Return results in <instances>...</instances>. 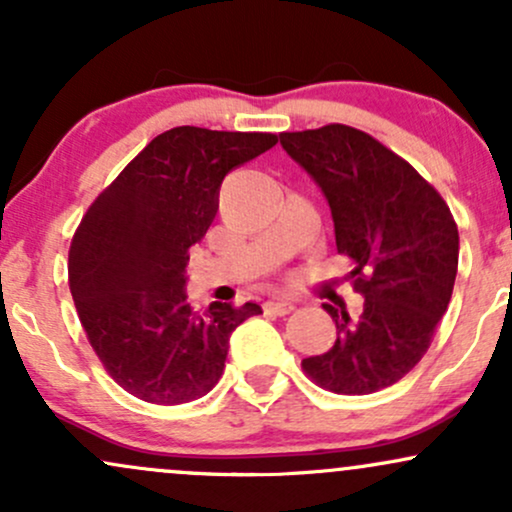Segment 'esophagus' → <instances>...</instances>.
<instances>
[{
  "label": "esophagus",
  "mask_w": 512,
  "mask_h": 512,
  "mask_svg": "<svg viewBox=\"0 0 512 512\" xmlns=\"http://www.w3.org/2000/svg\"><path fill=\"white\" fill-rule=\"evenodd\" d=\"M291 310H293L291 301H279V298H276V301L264 303V313L269 315H289Z\"/></svg>",
  "instance_id": "esophagus-1"
}]
</instances>
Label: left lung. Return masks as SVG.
<instances>
[{
	"label": "left lung",
	"instance_id": "obj_1",
	"mask_svg": "<svg viewBox=\"0 0 512 512\" xmlns=\"http://www.w3.org/2000/svg\"><path fill=\"white\" fill-rule=\"evenodd\" d=\"M281 146L320 185L339 255L354 262L361 315L325 303L337 342L303 358L315 385L370 395L402 380L431 346L455 286L460 236L436 187L378 139L346 125L284 132Z\"/></svg>",
	"mask_w": 512,
	"mask_h": 512
}]
</instances>
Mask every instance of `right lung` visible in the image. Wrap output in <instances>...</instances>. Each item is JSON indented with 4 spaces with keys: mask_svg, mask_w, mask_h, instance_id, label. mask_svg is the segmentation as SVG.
Segmentation results:
<instances>
[{
    "mask_svg": "<svg viewBox=\"0 0 512 512\" xmlns=\"http://www.w3.org/2000/svg\"><path fill=\"white\" fill-rule=\"evenodd\" d=\"M276 144L269 132L173 127L127 163L88 207L69 248V291L103 368L129 395L185 404L219 383L228 339L260 315L187 303L185 267L233 168Z\"/></svg>",
    "mask_w": 512,
    "mask_h": 512,
    "instance_id": "obj_1",
    "label": "right lung"
}]
</instances>
